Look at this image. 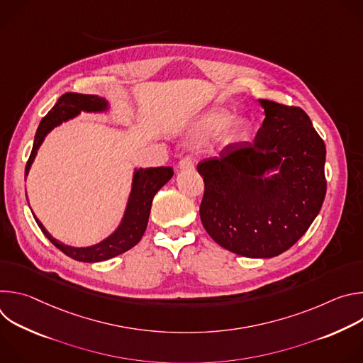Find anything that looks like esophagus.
<instances>
[{
  "instance_id": "obj_1",
  "label": "esophagus",
  "mask_w": 363,
  "mask_h": 363,
  "mask_svg": "<svg viewBox=\"0 0 363 363\" xmlns=\"http://www.w3.org/2000/svg\"><path fill=\"white\" fill-rule=\"evenodd\" d=\"M195 165V158L192 157V155H186V157H184L179 162V168L181 169H189Z\"/></svg>"
}]
</instances>
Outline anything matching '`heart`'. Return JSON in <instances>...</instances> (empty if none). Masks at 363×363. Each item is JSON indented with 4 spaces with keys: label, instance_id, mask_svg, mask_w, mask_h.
I'll list each match as a JSON object with an SVG mask.
<instances>
[{
    "label": "heart",
    "instance_id": "heart-1",
    "mask_svg": "<svg viewBox=\"0 0 363 363\" xmlns=\"http://www.w3.org/2000/svg\"><path fill=\"white\" fill-rule=\"evenodd\" d=\"M228 121H230V116H228L225 112H214L213 115H210L208 118H206V119L203 121L202 126H203L205 130L216 132V130L223 129V128L228 123ZM244 130H245V128L240 123V125L235 128V130H234V136H241V135H244Z\"/></svg>",
    "mask_w": 363,
    "mask_h": 363
}]
</instances>
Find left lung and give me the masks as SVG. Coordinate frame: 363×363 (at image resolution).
<instances>
[{
  "label": "left lung",
  "mask_w": 363,
  "mask_h": 363,
  "mask_svg": "<svg viewBox=\"0 0 363 363\" xmlns=\"http://www.w3.org/2000/svg\"><path fill=\"white\" fill-rule=\"evenodd\" d=\"M260 105L266 118L252 142L227 145L196 165L203 179L199 217L225 250L270 258L297 242L319 214L326 146L301 108L267 99Z\"/></svg>",
  "instance_id": "8db88e82"
}]
</instances>
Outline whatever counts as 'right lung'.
<instances>
[{
	"mask_svg": "<svg viewBox=\"0 0 363 363\" xmlns=\"http://www.w3.org/2000/svg\"><path fill=\"white\" fill-rule=\"evenodd\" d=\"M106 108L105 99L93 96V94H80V93H65L56 105L51 109L40 122L38 129L35 132L34 145L30 153V158L26 165V177L30 171V167L35 158L37 149L40 147L41 142L44 140V136L57 125H60L65 121H69L74 118L80 111L86 112H99ZM174 175V169L171 167H158V168H145L138 169L133 177V186L129 196L128 208L123 217L122 224L119 228L106 240L101 242L86 247V248H74L65 245L51 237L43 224L35 218L38 227L41 228L43 234L53 242L60 251H63L66 255L72 257L73 260L83 262V263H97L109 260L112 257H116L129 248L135 247L147 225L152 199Z\"/></svg>",
	"mask_w": 363,
	"mask_h": 363,
	"instance_id": "1",
	"label": "right lung"
}]
</instances>
